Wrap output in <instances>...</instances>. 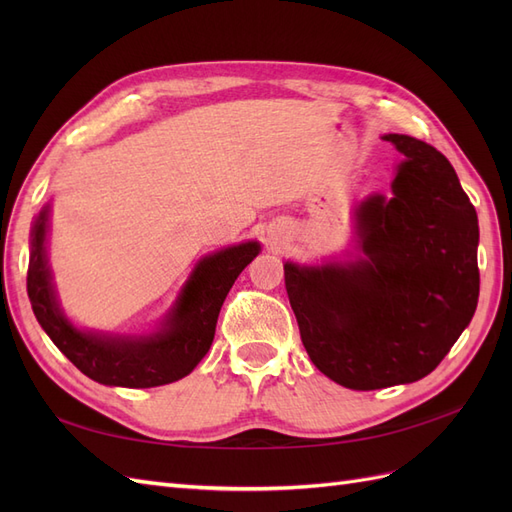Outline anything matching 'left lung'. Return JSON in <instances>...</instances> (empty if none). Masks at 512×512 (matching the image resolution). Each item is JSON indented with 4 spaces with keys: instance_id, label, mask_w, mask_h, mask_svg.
<instances>
[{
    "instance_id": "8db88e82",
    "label": "left lung",
    "mask_w": 512,
    "mask_h": 512,
    "mask_svg": "<svg viewBox=\"0 0 512 512\" xmlns=\"http://www.w3.org/2000/svg\"><path fill=\"white\" fill-rule=\"evenodd\" d=\"M404 153L393 196L356 209L354 262L284 265L286 292L312 363L352 391L425 378L478 303V218L455 168L418 138L386 134Z\"/></svg>"
}]
</instances>
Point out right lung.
Wrapping results in <instances>:
<instances>
[{
	"label": "right lung",
	"mask_w": 512,
	"mask_h": 512,
	"mask_svg": "<svg viewBox=\"0 0 512 512\" xmlns=\"http://www.w3.org/2000/svg\"><path fill=\"white\" fill-rule=\"evenodd\" d=\"M46 230L49 205L34 222L27 269V294L40 327L87 378L126 389H151L190 374L211 348L228 290L260 252L256 241H247L200 260L158 333L108 335L76 329L59 309L46 262Z\"/></svg>",
	"instance_id": "obj_1"
}]
</instances>
